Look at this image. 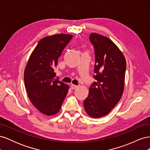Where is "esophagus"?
<instances>
[{"instance_id":"esophagus-1","label":"esophagus","mask_w":150,"mask_h":150,"mask_svg":"<svg viewBox=\"0 0 150 150\" xmlns=\"http://www.w3.org/2000/svg\"><path fill=\"white\" fill-rule=\"evenodd\" d=\"M71 87L72 89H76L77 88H78V86L74 85V84H71Z\"/></svg>"}]
</instances>
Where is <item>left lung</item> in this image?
<instances>
[{"label": "left lung", "mask_w": 150, "mask_h": 150, "mask_svg": "<svg viewBox=\"0 0 150 150\" xmlns=\"http://www.w3.org/2000/svg\"><path fill=\"white\" fill-rule=\"evenodd\" d=\"M89 40L94 49L93 77L96 81L89 88L84 107L89 116L99 118L108 115L120 100L124 91L126 62L123 54L107 37L91 33Z\"/></svg>", "instance_id": "left-lung-1"}]
</instances>
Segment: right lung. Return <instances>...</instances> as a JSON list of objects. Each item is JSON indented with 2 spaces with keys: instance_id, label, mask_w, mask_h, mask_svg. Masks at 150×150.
Masks as SVG:
<instances>
[{
  "instance_id": "obj_1",
  "label": "right lung",
  "mask_w": 150,
  "mask_h": 150,
  "mask_svg": "<svg viewBox=\"0 0 150 150\" xmlns=\"http://www.w3.org/2000/svg\"><path fill=\"white\" fill-rule=\"evenodd\" d=\"M72 35L58 34L42 39L29 59L24 83L29 98L43 114L52 116L61 110L69 86L56 79L54 68Z\"/></svg>"
}]
</instances>
